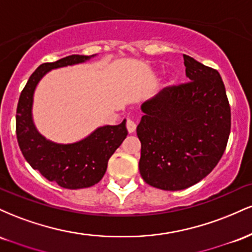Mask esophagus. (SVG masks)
I'll return each mask as SVG.
<instances>
[{
    "mask_svg": "<svg viewBox=\"0 0 252 252\" xmlns=\"http://www.w3.org/2000/svg\"><path fill=\"white\" fill-rule=\"evenodd\" d=\"M126 129H128L129 134H132V132L136 130V123L132 120L126 121Z\"/></svg>",
    "mask_w": 252,
    "mask_h": 252,
    "instance_id": "obj_1",
    "label": "esophagus"
}]
</instances>
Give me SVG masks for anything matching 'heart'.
I'll use <instances>...</instances> for the list:
<instances>
[{
	"label": "heart",
	"instance_id": "heart-1",
	"mask_svg": "<svg viewBox=\"0 0 252 252\" xmlns=\"http://www.w3.org/2000/svg\"><path fill=\"white\" fill-rule=\"evenodd\" d=\"M175 80H176V76H175V74H170V77H169V84H174Z\"/></svg>",
	"mask_w": 252,
	"mask_h": 252
}]
</instances>
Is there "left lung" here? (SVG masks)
<instances>
[{
    "instance_id": "8db88e82",
    "label": "left lung",
    "mask_w": 252,
    "mask_h": 252,
    "mask_svg": "<svg viewBox=\"0 0 252 252\" xmlns=\"http://www.w3.org/2000/svg\"><path fill=\"white\" fill-rule=\"evenodd\" d=\"M190 82L170 86L141 105V176L150 186L180 190L212 172L226 148L231 110L218 71L184 54Z\"/></svg>"
}]
</instances>
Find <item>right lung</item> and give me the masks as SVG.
I'll return each instance as SVG.
<instances>
[{
  "instance_id": "1",
  "label": "right lung",
  "mask_w": 252,
  "mask_h": 252,
  "mask_svg": "<svg viewBox=\"0 0 252 252\" xmlns=\"http://www.w3.org/2000/svg\"><path fill=\"white\" fill-rule=\"evenodd\" d=\"M94 57L96 54H73L40 65L28 79L17 104L16 136L22 154L32 168L63 189H86L99 182L106 172L110 156L128 135L123 120L118 126H99L83 140L63 144L47 140L34 124V92L42 77L52 70L85 63Z\"/></svg>"
}]
</instances>
